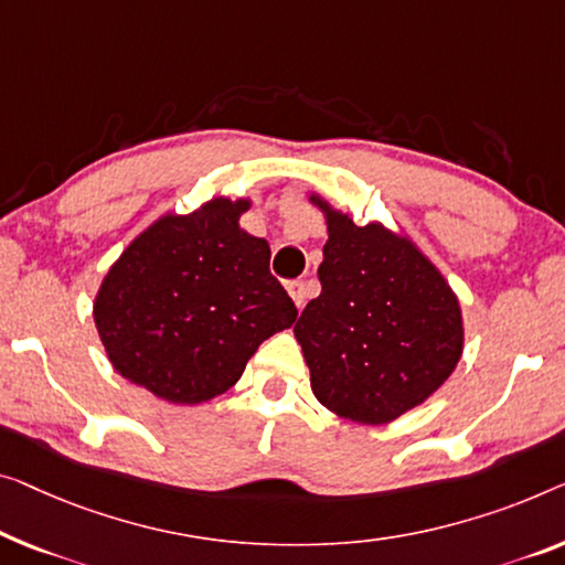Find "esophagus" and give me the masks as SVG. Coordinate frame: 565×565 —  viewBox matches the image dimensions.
Masks as SVG:
<instances>
[{
    "label": "esophagus",
    "mask_w": 565,
    "mask_h": 565,
    "mask_svg": "<svg viewBox=\"0 0 565 565\" xmlns=\"http://www.w3.org/2000/svg\"><path fill=\"white\" fill-rule=\"evenodd\" d=\"M286 291L294 299L297 309H305V299H307V284L305 281H289L286 284Z\"/></svg>",
    "instance_id": "34e87169"
}]
</instances>
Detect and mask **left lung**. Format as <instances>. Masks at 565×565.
Returning <instances> with one entry per match:
<instances>
[{
  "label": "left lung",
  "instance_id": "1",
  "mask_svg": "<svg viewBox=\"0 0 565 565\" xmlns=\"http://www.w3.org/2000/svg\"><path fill=\"white\" fill-rule=\"evenodd\" d=\"M327 225L322 294L294 324L315 398L358 424H391L449 381L465 352L459 297L408 233L358 225L309 192Z\"/></svg>",
  "mask_w": 565,
  "mask_h": 565
}]
</instances>
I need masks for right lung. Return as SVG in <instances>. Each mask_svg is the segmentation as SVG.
<instances>
[{
	"instance_id": "1",
	"label": "right lung",
	"mask_w": 565,
	"mask_h": 565,
	"mask_svg": "<svg viewBox=\"0 0 565 565\" xmlns=\"http://www.w3.org/2000/svg\"><path fill=\"white\" fill-rule=\"evenodd\" d=\"M250 198L215 195L192 213L167 210L108 268L94 322L108 363L174 406L213 401L238 383L297 307L268 271L266 238L241 228Z\"/></svg>"
}]
</instances>
